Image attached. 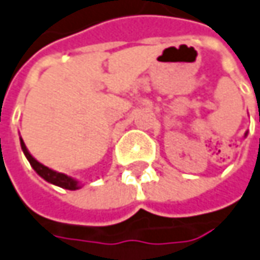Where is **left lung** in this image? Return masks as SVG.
<instances>
[{
  "mask_svg": "<svg viewBox=\"0 0 260 260\" xmlns=\"http://www.w3.org/2000/svg\"><path fill=\"white\" fill-rule=\"evenodd\" d=\"M247 134H249V132H247V131H246V134H244V138H246V137H247Z\"/></svg>",
  "mask_w": 260,
  "mask_h": 260,
  "instance_id": "1",
  "label": "left lung"
}]
</instances>
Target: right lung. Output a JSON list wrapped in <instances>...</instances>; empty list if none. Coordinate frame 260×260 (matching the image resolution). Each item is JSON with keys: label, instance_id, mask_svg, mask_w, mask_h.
I'll return each mask as SVG.
<instances>
[{"label": "right lung", "instance_id": "add662e5", "mask_svg": "<svg viewBox=\"0 0 260 260\" xmlns=\"http://www.w3.org/2000/svg\"><path fill=\"white\" fill-rule=\"evenodd\" d=\"M20 145H21V150L24 152V155H26V158L28 160L30 166L33 167V170H35L43 180L49 182V183L55 185V186H59L62 187V189H68V190H77V189H81V187H83V185L80 183V180H77L73 176L65 175V173H59V172H56V170H53V169H49L48 166H45V164H42L40 161H38V160L30 154V151L27 150L24 141L21 140V137H20Z\"/></svg>", "mask_w": 260, "mask_h": 260}]
</instances>
